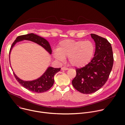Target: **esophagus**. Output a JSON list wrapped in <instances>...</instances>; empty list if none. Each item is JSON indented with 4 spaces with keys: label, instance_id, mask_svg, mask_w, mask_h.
<instances>
[{
    "label": "esophagus",
    "instance_id": "1",
    "mask_svg": "<svg viewBox=\"0 0 125 125\" xmlns=\"http://www.w3.org/2000/svg\"><path fill=\"white\" fill-rule=\"evenodd\" d=\"M61 69H62V70H67L68 69V68H66V67H62V68H61Z\"/></svg>",
    "mask_w": 125,
    "mask_h": 125
}]
</instances>
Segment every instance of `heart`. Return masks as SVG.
<instances>
[{
    "label": "heart",
    "mask_w": 125,
    "mask_h": 125,
    "mask_svg": "<svg viewBox=\"0 0 125 125\" xmlns=\"http://www.w3.org/2000/svg\"><path fill=\"white\" fill-rule=\"evenodd\" d=\"M94 45L90 41L65 39L59 43L58 49L54 51V56L61 61L66 57L73 66L83 67L91 60L94 52Z\"/></svg>",
    "instance_id": "obj_1"
}]
</instances>
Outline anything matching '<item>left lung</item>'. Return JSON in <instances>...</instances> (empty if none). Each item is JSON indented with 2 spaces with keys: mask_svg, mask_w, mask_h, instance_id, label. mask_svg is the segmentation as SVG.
Listing matches in <instances>:
<instances>
[{
  "mask_svg": "<svg viewBox=\"0 0 125 125\" xmlns=\"http://www.w3.org/2000/svg\"><path fill=\"white\" fill-rule=\"evenodd\" d=\"M95 42L94 57L81 68H76V75L72 81L73 87L83 94H91L102 88L107 82L114 64L111 45L106 38L91 34Z\"/></svg>",
  "mask_w": 125,
  "mask_h": 125,
  "instance_id": "1",
  "label": "left lung"
}]
</instances>
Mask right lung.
I'll list each match as a JSON object with an SVG mask.
<instances>
[{"instance_id": "right-lung-1", "label": "right lung", "mask_w": 125, "mask_h": 125, "mask_svg": "<svg viewBox=\"0 0 125 125\" xmlns=\"http://www.w3.org/2000/svg\"><path fill=\"white\" fill-rule=\"evenodd\" d=\"M23 40H28L34 42L42 46L50 54L52 53V51L51 46L46 39L33 33H30L19 36L17 37L11 46L9 53L10 55V51L15 44L17 42ZM60 69L61 68H55L49 67L41 77L32 81H24L18 77L14 73V74L19 83H20L21 86L26 89L33 92L42 93L47 91L52 86L54 83V76L58 72L60 71Z\"/></svg>"}]
</instances>
